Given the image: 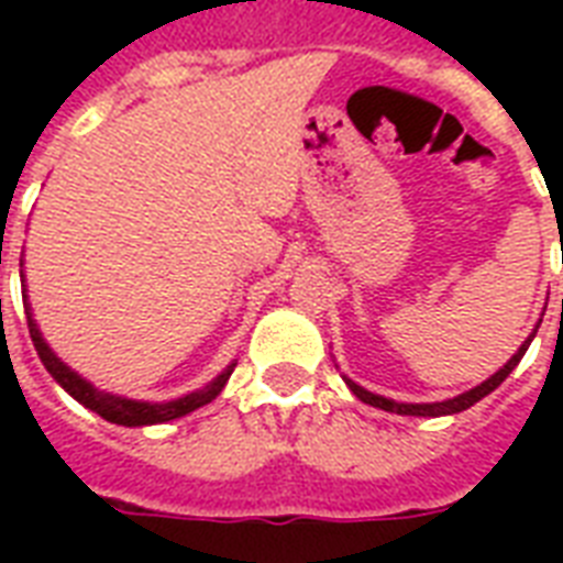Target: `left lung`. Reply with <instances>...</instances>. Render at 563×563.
Returning <instances> with one entry per match:
<instances>
[{"label":"left lung","mask_w":563,"mask_h":563,"mask_svg":"<svg viewBox=\"0 0 563 563\" xmlns=\"http://www.w3.org/2000/svg\"><path fill=\"white\" fill-rule=\"evenodd\" d=\"M538 333V330H534ZM534 333L526 339L523 344H520V351L511 356V360L503 365V368L497 371L494 376H488L485 383L476 385V388H471V391H464L459 394V397H453V400H444V402H397V400H388V397H379V394L368 391V388H362V385H356L353 379H347L344 376V383H347V388H351L356 397H360L362 402H368V406H376V409H383V411H397V415H411V418H441V415H455V411H464V409H471L473 402H479L482 397H488L494 388H497L503 379H506L511 371L517 368V362L523 360V353L529 351V344H532Z\"/></svg>","instance_id":"obj_1"}]
</instances>
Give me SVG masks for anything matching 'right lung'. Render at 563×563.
I'll use <instances>...</instances> for the list:
<instances>
[{
	"mask_svg": "<svg viewBox=\"0 0 563 563\" xmlns=\"http://www.w3.org/2000/svg\"><path fill=\"white\" fill-rule=\"evenodd\" d=\"M22 303H25V318H29V333H31V342H34V351H37L40 362L46 365V371L55 376V383H60L64 391H69L75 400L87 406L90 411L101 415L104 420L110 423H119V427H152V423H166V420H175V418H184L189 411L201 409L207 402H212L216 397L221 394L224 383L230 379L233 368H236V362L228 365V368L221 371L216 379H212L207 388L201 391H192L187 397H178V400H169V402H143V400H128V397H119V394H108V391H99L96 385L87 383L84 376L75 374L69 365L57 360L52 347L46 344L43 333L37 330L34 324V318H31V307H29V298L22 295Z\"/></svg>",
	"mask_w": 563,
	"mask_h": 563,
	"instance_id": "right-lung-1",
	"label": "right lung"
}]
</instances>
